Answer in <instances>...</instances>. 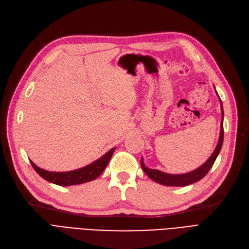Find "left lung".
I'll return each instance as SVG.
<instances>
[{
  "label": "left lung",
  "mask_w": 249,
  "mask_h": 249,
  "mask_svg": "<svg viewBox=\"0 0 249 249\" xmlns=\"http://www.w3.org/2000/svg\"><path fill=\"white\" fill-rule=\"evenodd\" d=\"M221 110H222V121H221V131H220V137H219V142L215 146L213 153L209 158V160L205 161L203 165H201L199 168L193 170L189 173H185V174H167L165 172H161L156 169H149L145 167L143 163V159L142 158L140 160V164H142V168L144 171L145 174L157 183H160L161 185L166 186H187L192 184V183H196L202 179L205 175L208 174L211 168L213 167L215 159H217L218 155L220 154V150L223 145V140H224V127H223V119H224V111H223V106L221 102Z\"/></svg>",
  "instance_id": "1"
}]
</instances>
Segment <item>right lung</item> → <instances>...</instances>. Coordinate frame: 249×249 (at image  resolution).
<instances>
[{"label":"right lung","instance_id":"add662e5","mask_svg":"<svg viewBox=\"0 0 249 249\" xmlns=\"http://www.w3.org/2000/svg\"><path fill=\"white\" fill-rule=\"evenodd\" d=\"M114 150L115 147L110 149L102 158L94 160L93 163L83 168L69 172H50L44 169H40L34 163V161L30 160V163L41 178H44L45 180L60 186H71L82 184V183L89 182L98 178L104 172L107 164H109V161L114 154Z\"/></svg>","mask_w":249,"mask_h":249}]
</instances>
